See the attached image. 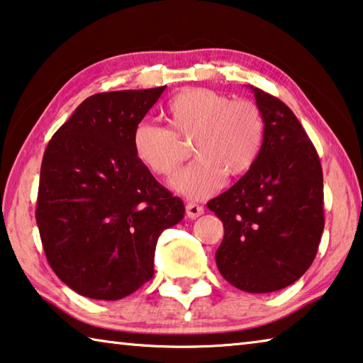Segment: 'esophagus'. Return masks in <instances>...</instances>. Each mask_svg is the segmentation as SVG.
I'll use <instances>...</instances> for the list:
<instances>
[{
    "label": "esophagus",
    "instance_id": "34e87169",
    "mask_svg": "<svg viewBox=\"0 0 363 363\" xmlns=\"http://www.w3.org/2000/svg\"><path fill=\"white\" fill-rule=\"evenodd\" d=\"M186 215H187V218H191V220H195V218L203 215V206H200L197 203H187L186 205Z\"/></svg>",
    "mask_w": 363,
    "mask_h": 363
}]
</instances>
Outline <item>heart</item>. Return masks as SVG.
Here are the masks:
<instances>
[{
  "instance_id": "obj_1",
  "label": "heart",
  "mask_w": 363,
  "mask_h": 363,
  "mask_svg": "<svg viewBox=\"0 0 363 363\" xmlns=\"http://www.w3.org/2000/svg\"><path fill=\"white\" fill-rule=\"evenodd\" d=\"M166 114L171 129L140 123L132 145L153 174L169 177L187 157L184 142L194 140L192 153L199 160L171 182L189 199L210 197L223 186L226 174H245L262 152L264 119L250 100H233L221 91L194 87L172 96Z\"/></svg>"
}]
</instances>
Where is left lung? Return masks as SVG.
<instances>
[{"mask_svg":"<svg viewBox=\"0 0 363 363\" xmlns=\"http://www.w3.org/2000/svg\"><path fill=\"white\" fill-rule=\"evenodd\" d=\"M250 89L264 119L262 152L206 206L224 226L215 257L221 276L240 291L264 294L296 283L313 262L325 228L323 171L296 114Z\"/></svg>","mask_w":363,"mask_h":363,"instance_id":"obj_1","label":"left lung"}]
</instances>
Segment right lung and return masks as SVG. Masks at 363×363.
I'll return each mask as SVG.
<instances>
[{
  "label": "right lung",
  "instance_id": "add662e5",
  "mask_svg": "<svg viewBox=\"0 0 363 363\" xmlns=\"http://www.w3.org/2000/svg\"><path fill=\"white\" fill-rule=\"evenodd\" d=\"M166 85L89 96L55 132L40 169L37 224L57 278L119 301L152 279L160 234L184 203L140 163L132 135Z\"/></svg>",
  "mask_w": 363,
  "mask_h": 363
}]
</instances>
